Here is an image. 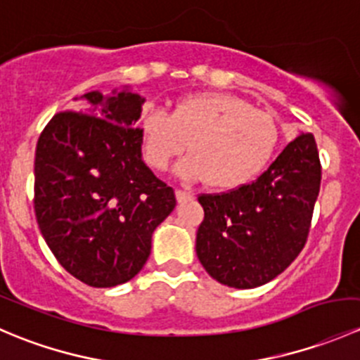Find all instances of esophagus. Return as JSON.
<instances>
[{"label": "esophagus", "instance_id": "1", "mask_svg": "<svg viewBox=\"0 0 360 360\" xmlns=\"http://www.w3.org/2000/svg\"><path fill=\"white\" fill-rule=\"evenodd\" d=\"M193 197H195V195L191 193V191H186V190H176V198H177V202H179V203L193 200Z\"/></svg>", "mask_w": 360, "mask_h": 360}]
</instances>
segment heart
I'll return each mask as SVG.
<instances>
[{"label": "heart", "instance_id": "1", "mask_svg": "<svg viewBox=\"0 0 360 360\" xmlns=\"http://www.w3.org/2000/svg\"><path fill=\"white\" fill-rule=\"evenodd\" d=\"M144 158L153 169L167 170L188 150L179 165L190 181L207 179L231 190L259 176L278 150L282 130L274 115L230 94H193L172 112L150 110L141 120Z\"/></svg>", "mask_w": 360, "mask_h": 360}]
</instances>
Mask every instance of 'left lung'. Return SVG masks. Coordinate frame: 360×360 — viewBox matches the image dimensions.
<instances>
[{
    "label": "left lung",
    "instance_id": "left-lung-1",
    "mask_svg": "<svg viewBox=\"0 0 360 360\" xmlns=\"http://www.w3.org/2000/svg\"><path fill=\"white\" fill-rule=\"evenodd\" d=\"M321 177L315 137L301 134L252 183L198 195L197 256L207 274L237 289L281 275L307 244Z\"/></svg>",
    "mask_w": 360,
    "mask_h": 360
}]
</instances>
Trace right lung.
<instances>
[{
    "label": "right lung",
    "instance_id": "obj_1",
    "mask_svg": "<svg viewBox=\"0 0 360 360\" xmlns=\"http://www.w3.org/2000/svg\"><path fill=\"white\" fill-rule=\"evenodd\" d=\"M72 101L78 108L57 112L36 144V221L72 277L115 288L146 264L176 195L143 162L136 125L144 99L123 90Z\"/></svg>",
    "mask_w": 360,
    "mask_h": 360
}]
</instances>
